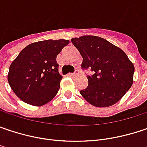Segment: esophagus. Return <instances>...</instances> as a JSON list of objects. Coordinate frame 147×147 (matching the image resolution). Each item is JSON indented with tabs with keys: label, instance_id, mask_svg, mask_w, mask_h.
Segmentation results:
<instances>
[{
	"label": "esophagus",
	"instance_id": "34e87169",
	"mask_svg": "<svg viewBox=\"0 0 147 147\" xmlns=\"http://www.w3.org/2000/svg\"><path fill=\"white\" fill-rule=\"evenodd\" d=\"M76 75V73H69L67 76H74Z\"/></svg>",
	"mask_w": 147,
	"mask_h": 147
}]
</instances>
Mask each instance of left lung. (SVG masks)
Wrapping results in <instances>:
<instances>
[{
    "label": "left lung",
    "instance_id": "8db88e82",
    "mask_svg": "<svg viewBox=\"0 0 147 147\" xmlns=\"http://www.w3.org/2000/svg\"><path fill=\"white\" fill-rule=\"evenodd\" d=\"M71 40L83 58L82 68L94 72L87 76L88 86L81 95L94 107L116 104L132 86L133 63L121 48L99 36H83Z\"/></svg>",
    "mask_w": 147,
    "mask_h": 147
}]
</instances>
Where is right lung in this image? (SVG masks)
I'll return each instance as SVG.
<instances>
[{"mask_svg": "<svg viewBox=\"0 0 147 147\" xmlns=\"http://www.w3.org/2000/svg\"><path fill=\"white\" fill-rule=\"evenodd\" d=\"M69 42L60 39L31 43L12 61L7 79L14 93L22 101L39 107L55 97L62 79L56 56Z\"/></svg>", "mask_w": 147, "mask_h": 147, "instance_id": "add662e5", "label": "right lung"}]
</instances>
